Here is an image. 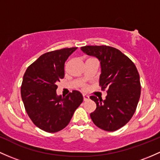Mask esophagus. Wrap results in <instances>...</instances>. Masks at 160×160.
Here are the masks:
<instances>
[{
    "label": "esophagus",
    "mask_w": 160,
    "mask_h": 160,
    "mask_svg": "<svg viewBox=\"0 0 160 160\" xmlns=\"http://www.w3.org/2000/svg\"><path fill=\"white\" fill-rule=\"evenodd\" d=\"M83 97L84 101H87V100L89 99V96L87 94H83Z\"/></svg>",
    "instance_id": "esophagus-1"
}]
</instances>
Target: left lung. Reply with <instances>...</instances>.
<instances>
[{"label": "left lung", "instance_id": "obj_1", "mask_svg": "<svg viewBox=\"0 0 160 160\" xmlns=\"http://www.w3.org/2000/svg\"><path fill=\"white\" fill-rule=\"evenodd\" d=\"M80 49L98 58L101 66L99 85L107 88L106 99L91 96L96 108L93 123L106 131H115L131 120L140 96V76L134 63L118 49L106 45H87Z\"/></svg>", "mask_w": 160, "mask_h": 160}]
</instances>
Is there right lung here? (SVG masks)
<instances>
[{
    "label": "right lung",
    "mask_w": 160,
    "mask_h": 160,
    "mask_svg": "<svg viewBox=\"0 0 160 160\" xmlns=\"http://www.w3.org/2000/svg\"><path fill=\"white\" fill-rule=\"evenodd\" d=\"M74 48H62L42 54L26 69L21 86V97L32 122L42 131L54 133L69 124L83 97L73 90L58 96L56 83L64 77V63Z\"/></svg>",
    "instance_id": "1"
}]
</instances>
